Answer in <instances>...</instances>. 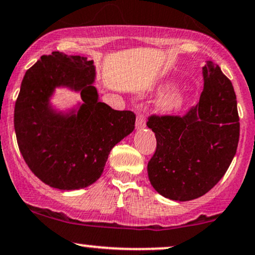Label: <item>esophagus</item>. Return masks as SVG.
I'll use <instances>...</instances> for the list:
<instances>
[{
  "label": "esophagus",
  "mask_w": 255,
  "mask_h": 255,
  "mask_svg": "<svg viewBox=\"0 0 255 255\" xmlns=\"http://www.w3.org/2000/svg\"><path fill=\"white\" fill-rule=\"evenodd\" d=\"M136 128L137 129H141V128H145L146 126V118L143 113H139L136 116Z\"/></svg>",
  "instance_id": "1"
}]
</instances>
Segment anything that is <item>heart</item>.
<instances>
[{
	"label": "heart",
	"instance_id": "heart-1",
	"mask_svg": "<svg viewBox=\"0 0 255 255\" xmlns=\"http://www.w3.org/2000/svg\"><path fill=\"white\" fill-rule=\"evenodd\" d=\"M180 104H182V97L178 96V95H173V96L165 98L160 103V108L164 112H173V110L179 108Z\"/></svg>",
	"mask_w": 255,
	"mask_h": 255
}]
</instances>
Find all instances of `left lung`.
<instances>
[{"label": "left lung", "mask_w": 255, "mask_h": 255, "mask_svg": "<svg viewBox=\"0 0 255 255\" xmlns=\"http://www.w3.org/2000/svg\"><path fill=\"white\" fill-rule=\"evenodd\" d=\"M204 87L197 106L183 116H148L157 147L147 165L149 182L173 201L207 194L225 176L240 136L232 82L211 61L203 67Z\"/></svg>", "instance_id": "left-lung-1"}]
</instances>
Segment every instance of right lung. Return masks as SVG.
<instances>
[{"label":"right lung","instance_id":"right-lung-1","mask_svg":"<svg viewBox=\"0 0 255 255\" xmlns=\"http://www.w3.org/2000/svg\"><path fill=\"white\" fill-rule=\"evenodd\" d=\"M95 67L87 57L53 52L24 73L15 102L14 128L22 157L33 173L52 188H87L103 172L112 148L131 133L135 114L98 102ZM81 91L77 116L63 117L48 107L53 89Z\"/></svg>","mask_w":255,"mask_h":255}]
</instances>
